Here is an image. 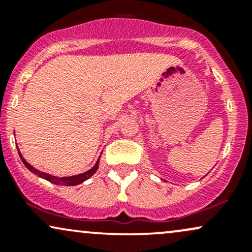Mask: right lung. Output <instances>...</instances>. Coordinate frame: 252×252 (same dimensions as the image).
<instances>
[{
  "mask_svg": "<svg viewBox=\"0 0 252 252\" xmlns=\"http://www.w3.org/2000/svg\"><path fill=\"white\" fill-rule=\"evenodd\" d=\"M19 155H20V158H21L22 162H24L25 166L27 167V168L30 169L32 173H34V174H35V175L40 176V178L45 179V180L52 182V184L62 185V186H76V185L82 184V182H84L85 180H88L89 178H91V176L97 172L98 164H99V160H98L97 162H96V164H94V168H91L90 170H88V172L82 173V174H79V175L67 176V178H57V176H53V175H51V174H47V173L40 172V170L35 169L33 166H31V164L28 163L24 158H22V155L20 154V152H19Z\"/></svg>",
  "mask_w": 252,
  "mask_h": 252,
  "instance_id": "obj_1",
  "label": "right lung"
}]
</instances>
